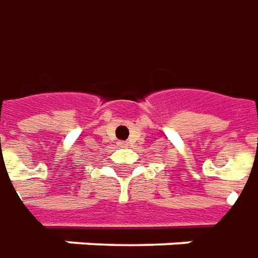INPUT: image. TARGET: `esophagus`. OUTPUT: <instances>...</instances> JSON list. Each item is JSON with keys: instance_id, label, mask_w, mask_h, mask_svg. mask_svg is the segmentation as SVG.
Wrapping results in <instances>:
<instances>
[{"instance_id": "1", "label": "esophagus", "mask_w": 258, "mask_h": 258, "mask_svg": "<svg viewBox=\"0 0 258 258\" xmlns=\"http://www.w3.org/2000/svg\"><path fill=\"white\" fill-rule=\"evenodd\" d=\"M120 147H127V143H120Z\"/></svg>"}]
</instances>
